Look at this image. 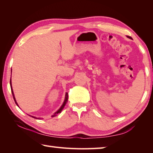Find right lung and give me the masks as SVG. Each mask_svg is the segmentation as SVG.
I'll return each instance as SVG.
<instances>
[{
    "label": "right lung",
    "mask_w": 153,
    "mask_h": 153,
    "mask_svg": "<svg viewBox=\"0 0 153 153\" xmlns=\"http://www.w3.org/2000/svg\"><path fill=\"white\" fill-rule=\"evenodd\" d=\"M10 87H11V91H12V95H13V100H14V101H15V103H16V104L18 105V103L16 102V99H15V96H14V94H13V90H12V82H11V79H10ZM67 100H68V93L67 92H66V94H65V100H64V102H63V105H62V107H61L60 108H59V109L58 110V111H57L55 113H54L53 115H52V117H55V116H56V115L58 114V113H60L61 112H62V111L63 110V108H64V107H65V105H66V103H67ZM30 116V115H29ZM33 118H35V117H33V116H31Z\"/></svg>",
    "instance_id": "right-lung-1"
}]
</instances>
